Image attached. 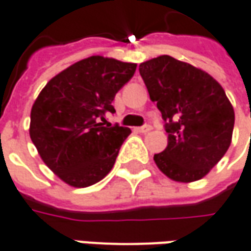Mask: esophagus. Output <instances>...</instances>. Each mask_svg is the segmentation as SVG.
<instances>
[{"label": "esophagus", "mask_w": 251, "mask_h": 251, "mask_svg": "<svg viewBox=\"0 0 251 251\" xmlns=\"http://www.w3.org/2000/svg\"><path fill=\"white\" fill-rule=\"evenodd\" d=\"M151 129H152L151 126H143V127H138V128H135V131H136V132H139V134H146V132H149V131H151Z\"/></svg>", "instance_id": "34e87169"}]
</instances>
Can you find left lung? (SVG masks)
I'll use <instances>...</instances> for the list:
<instances>
[{
	"label": "left lung",
	"instance_id": "1",
	"mask_svg": "<svg viewBox=\"0 0 251 251\" xmlns=\"http://www.w3.org/2000/svg\"><path fill=\"white\" fill-rule=\"evenodd\" d=\"M139 73L166 123L168 146L154 155L155 165L177 182L201 179L232 139L235 113L225 89L204 70L169 55L140 63Z\"/></svg>",
	"mask_w": 251,
	"mask_h": 251
}]
</instances>
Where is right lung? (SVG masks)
Returning <instances> with one entry per match:
<instances>
[{
  "mask_svg": "<svg viewBox=\"0 0 251 251\" xmlns=\"http://www.w3.org/2000/svg\"><path fill=\"white\" fill-rule=\"evenodd\" d=\"M136 63L93 55L50 79L31 109L29 136L43 162L63 182L86 188L109 173L131 129L104 127L112 101Z\"/></svg>",
  "mask_w": 251,
  "mask_h": 251,
  "instance_id": "right-lung-1",
  "label": "right lung"
}]
</instances>
